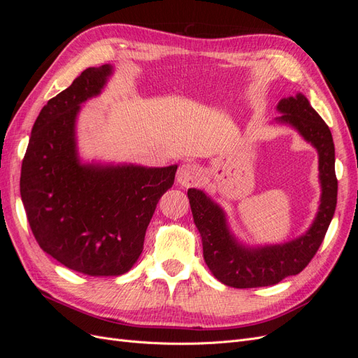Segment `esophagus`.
<instances>
[{"mask_svg": "<svg viewBox=\"0 0 358 358\" xmlns=\"http://www.w3.org/2000/svg\"><path fill=\"white\" fill-rule=\"evenodd\" d=\"M200 167L196 164H191V162H185L182 164L176 173V180L179 185L189 188L194 187L197 183L199 178H200Z\"/></svg>", "mask_w": 358, "mask_h": 358, "instance_id": "obj_1", "label": "esophagus"}]
</instances>
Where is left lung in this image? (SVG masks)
I'll return each mask as SVG.
<instances>
[{
	"label": "left lung",
	"instance_id": "8db88e82",
	"mask_svg": "<svg viewBox=\"0 0 358 358\" xmlns=\"http://www.w3.org/2000/svg\"><path fill=\"white\" fill-rule=\"evenodd\" d=\"M276 109L282 113L276 124L289 125L318 152L321 183L320 208L306 233L279 245L248 246L231 233L227 215L201 189L189 188L188 199L194 224L201 236L203 257L212 275L234 288L268 287L284 278L300 273L324 241L338 201V179L334 173V143L330 128L312 109L303 94L282 99Z\"/></svg>",
	"mask_w": 358,
	"mask_h": 358
}]
</instances>
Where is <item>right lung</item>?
Here are the masks:
<instances>
[{
  "instance_id": "1",
  "label": "right lung",
  "mask_w": 358,
  "mask_h": 358,
  "mask_svg": "<svg viewBox=\"0 0 358 358\" xmlns=\"http://www.w3.org/2000/svg\"><path fill=\"white\" fill-rule=\"evenodd\" d=\"M113 67H90L43 107L20 171V197L40 248L90 276L127 273L143 251L157 204L178 166L82 162L76 121L100 95Z\"/></svg>"
}]
</instances>
